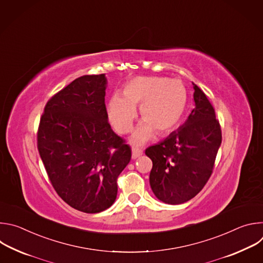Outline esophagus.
I'll list each match as a JSON object with an SVG mask.
<instances>
[{
    "mask_svg": "<svg viewBox=\"0 0 263 263\" xmlns=\"http://www.w3.org/2000/svg\"><path fill=\"white\" fill-rule=\"evenodd\" d=\"M142 155V151L140 148L137 147H132V159H136L139 156Z\"/></svg>",
    "mask_w": 263,
    "mask_h": 263,
    "instance_id": "34e87169",
    "label": "esophagus"
}]
</instances>
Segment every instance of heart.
Returning <instances> with one entry per match:
<instances>
[{"instance_id":"b5f03b06","label":"heart","mask_w":263,"mask_h":263,"mask_svg":"<svg viewBox=\"0 0 263 263\" xmlns=\"http://www.w3.org/2000/svg\"><path fill=\"white\" fill-rule=\"evenodd\" d=\"M189 104V92L180 79L146 76L135 77L127 82L124 96L115 93L108 103V118L111 125L121 133L132 130L140 108L143 120L134 131L131 142L141 145L151 140L156 131L165 135L181 123Z\"/></svg>"}]
</instances>
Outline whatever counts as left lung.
Instances as JSON below:
<instances>
[{
    "label": "left lung",
    "mask_w": 263,
    "mask_h": 263,
    "mask_svg": "<svg viewBox=\"0 0 263 263\" xmlns=\"http://www.w3.org/2000/svg\"><path fill=\"white\" fill-rule=\"evenodd\" d=\"M194 84V83H193ZM195 108L164 140L145 149L152 160L149 185L158 200L177 205L196 197L210 178L221 131L206 95L194 84Z\"/></svg>",
    "instance_id": "left-lung-1"
}]
</instances>
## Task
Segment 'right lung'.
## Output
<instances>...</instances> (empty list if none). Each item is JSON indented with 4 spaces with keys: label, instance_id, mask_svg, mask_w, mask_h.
<instances>
[{
    "label": "right lung",
    "instance_id": "1",
    "mask_svg": "<svg viewBox=\"0 0 263 263\" xmlns=\"http://www.w3.org/2000/svg\"><path fill=\"white\" fill-rule=\"evenodd\" d=\"M105 73L85 74L46 105L37 147L58 196L70 207L99 213L115 203L117 180L131 148L108 123Z\"/></svg>",
    "mask_w": 263,
    "mask_h": 263
}]
</instances>
